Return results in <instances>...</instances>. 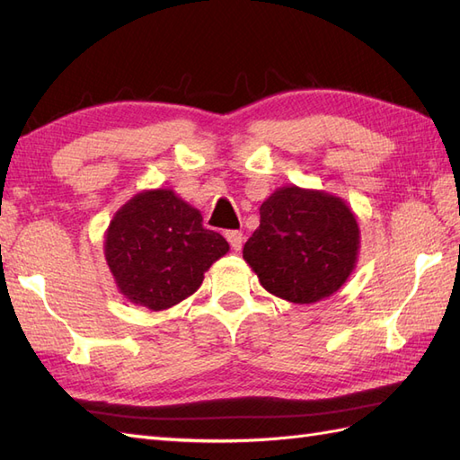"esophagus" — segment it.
Returning <instances> with one entry per match:
<instances>
[{
  "label": "esophagus",
  "mask_w": 460,
  "mask_h": 460,
  "mask_svg": "<svg viewBox=\"0 0 460 460\" xmlns=\"http://www.w3.org/2000/svg\"><path fill=\"white\" fill-rule=\"evenodd\" d=\"M225 237H227L233 251H241V247H243V233L241 231H227L225 233Z\"/></svg>",
  "instance_id": "obj_1"
}]
</instances>
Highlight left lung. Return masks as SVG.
Instances as JSON below:
<instances>
[{
    "label": "left lung",
    "mask_w": 460,
    "mask_h": 460,
    "mask_svg": "<svg viewBox=\"0 0 460 460\" xmlns=\"http://www.w3.org/2000/svg\"><path fill=\"white\" fill-rule=\"evenodd\" d=\"M359 227L344 199L287 185L261 205L243 259L270 295L295 305L328 298L356 267Z\"/></svg>",
    "instance_id": "1"
}]
</instances>
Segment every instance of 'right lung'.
<instances>
[{
    "label": "right lung",
    "instance_id": "add662e5",
    "mask_svg": "<svg viewBox=\"0 0 460 460\" xmlns=\"http://www.w3.org/2000/svg\"><path fill=\"white\" fill-rule=\"evenodd\" d=\"M229 251L201 213L172 190H146L116 211L104 257L116 287L134 305L165 310L201 287L203 272Z\"/></svg>",
    "mask_w": 460,
    "mask_h": 460
}]
</instances>
